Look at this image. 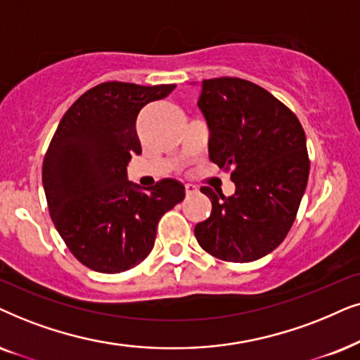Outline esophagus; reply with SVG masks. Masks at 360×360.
<instances>
[{
    "instance_id": "esophagus-1",
    "label": "esophagus",
    "mask_w": 360,
    "mask_h": 360,
    "mask_svg": "<svg viewBox=\"0 0 360 360\" xmlns=\"http://www.w3.org/2000/svg\"><path fill=\"white\" fill-rule=\"evenodd\" d=\"M184 189H186V194H188V195L198 194V188H195L194 184H184Z\"/></svg>"
}]
</instances>
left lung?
I'll use <instances>...</instances> for the list:
<instances>
[{
	"label": "left lung",
	"instance_id": "1",
	"mask_svg": "<svg viewBox=\"0 0 360 360\" xmlns=\"http://www.w3.org/2000/svg\"><path fill=\"white\" fill-rule=\"evenodd\" d=\"M198 105L210 161L230 171L236 194L200 188L212 212L195 225V238L219 260H258L285 240L298 214L309 176L304 130L285 103L238 77L202 80Z\"/></svg>",
	"mask_w": 360,
	"mask_h": 360
}]
</instances>
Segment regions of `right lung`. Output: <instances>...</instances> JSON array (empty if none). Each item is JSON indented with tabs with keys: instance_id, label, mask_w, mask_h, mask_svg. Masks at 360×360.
Wrapping results in <instances>:
<instances>
[{
	"instance_id": "1",
	"label": "right lung",
	"mask_w": 360,
	"mask_h": 360,
	"mask_svg": "<svg viewBox=\"0 0 360 360\" xmlns=\"http://www.w3.org/2000/svg\"><path fill=\"white\" fill-rule=\"evenodd\" d=\"M174 84L103 82L62 117L42 162V186L57 232L90 270L120 273L153 250L162 214L184 199V186L162 179L145 191L128 183L127 165L141 155L136 118Z\"/></svg>"
}]
</instances>
